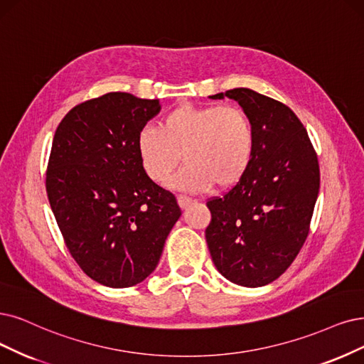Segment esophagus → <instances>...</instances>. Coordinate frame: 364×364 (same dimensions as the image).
Segmentation results:
<instances>
[{
    "label": "esophagus",
    "mask_w": 364,
    "mask_h": 364,
    "mask_svg": "<svg viewBox=\"0 0 364 364\" xmlns=\"http://www.w3.org/2000/svg\"><path fill=\"white\" fill-rule=\"evenodd\" d=\"M178 205L181 207V208H186L187 205H191L192 203H193V199L192 198H189V196H184V195H178Z\"/></svg>",
    "instance_id": "34e87169"
}]
</instances>
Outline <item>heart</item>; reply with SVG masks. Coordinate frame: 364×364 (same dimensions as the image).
Instances as JSON below:
<instances>
[{
	"mask_svg": "<svg viewBox=\"0 0 364 364\" xmlns=\"http://www.w3.org/2000/svg\"><path fill=\"white\" fill-rule=\"evenodd\" d=\"M255 151V129L237 106L183 105L138 134V153L145 173L164 184L186 161L173 184L184 191L230 187L243 178Z\"/></svg>",
	"mask_w": 364,
	"mask_h": 364,
	"instance_id": "b5f03b06",
	"label": "heart"
}]
</instances>
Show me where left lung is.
<instances>
[{"label":"left lung","mask_w":364,"mask_h":364,"mask_svg":"<svg viewBox=\"0 0 364 364\" xmlns=\"http://www.w3.org/2000/svg\"><path fill=\"white\" fill-rule=\"evenodd\" d=\"M223 96L249 115L255 151L243 178L207 200L205 240L222 276L257 288L284 274L303 247L319 192V164L307 130L287 105L249 88L211 99Z\"/></svg>","instance_id":"obj_1"}]
</instances>
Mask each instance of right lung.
<instances>
[{
	"instance_id": "right-lung-1",
	"label": "right lung",
	"mask_w": 364,
	"mask_h": 364,
	"mask_svg": "<svg viewBox=\"0 0 364 364\" xmlns=\"http://www.w3.org/2000/svg\"><path fill=\"white\" fill-rule=\"evenodd\" d=\"M159 100L107 92L65 114L52 141L46 192L64 243L99 284L129 288L150 276L181 216L145 173L138 134Z\"/></svg>"
}]
</instances>
